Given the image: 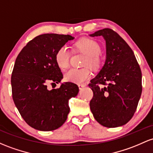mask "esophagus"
<instances>
[{
	"instance_id": "obj_1",
	"label": "esophagus",
	"mask_w": 153,
	"mask_h": 153,
	"mask_svg": "<svg viewBox=\"0 0 153 153\" xmlns=\"http://www.w3.org/2000/svg\"><path fill=\"white\" fill-rule=\"evenodd\" d=\"M85 86V84H78V87H79V89H82Z\"/></svg>"
}]
</instances>
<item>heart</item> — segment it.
<instances>
[{
	"label": "heart",
	"mask_w": 153,
	"mask_h": 153,
	"mask_svg": "<svg viewBox=\"0 0 153 153\" xmlns=\"http://www.w3.org/2000/svg\"><path fill=\"white\" fill-rule=\"evenodd\" d=\"M77 51L85 55L83 67H89L93 70H98L103 63V57L100 54L101 46L95 40L89 38H83L75 43ZM70 52L66 46L58 48L55 53V62L61 70H67L70 66ZM91 72L88 68L82 69H71L65 73V79L68 82L80 83L89 79Z\"/></svg>",
	"instance_id": "obj_1"
}]
</instances>
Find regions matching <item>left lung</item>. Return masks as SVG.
<instances>
[{"label":"left lung","mask_w":153,"mask_h":153,"mask_svg":"<svg viewBox=\"0 0 153 153\" xmlns=\"http://www.w3.org/2000/svg\"><path fill=\"white\" fill-rule=\"evenodd\" d=\"M101 36L106 41L107 57L88 84L94 94L90 108L99 123L115 128L128 123L137 110L142 91V71L132 49L116 32L105 28L91 35Z\"/></svg>","instance_id":"left-lung-1"}]
</instances>
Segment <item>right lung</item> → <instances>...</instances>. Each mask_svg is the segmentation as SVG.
<instances>
[{"label":"right lung","mask_w":153,"mask_h":153,"mask_svg":"<svg viewBox=\"0 0 153 153\" xmlns=\"http://www.w3.org/2000/svg\"><path fill=\"white\" fill-rule=\"evenodd\" d=\"M73 38L70 35H40L28 42L16 59L11 78L12 98L21 116L32 128L50 131L66 121L69 100L76 97L78 86L66 82L49 90L47 85L62 79L55 53Z\"/></svg>","instance_id":"right-lung-1"}]
</instances>
